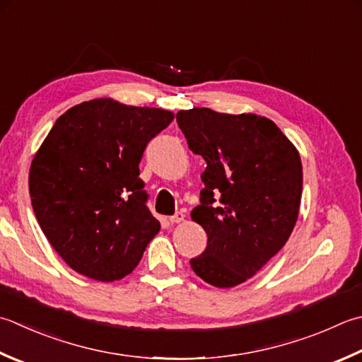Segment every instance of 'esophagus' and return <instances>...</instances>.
Wrapping results in <instances>:
<instances>
[{"label":"esophagus","mask_w":362,"mask_h":362,"mask_svg":"<svg viewBox=\"0 0 362 362\" xmlns=\"http://www.w3.org/2000/svg\"><path fill=\"white\" fill-rule=\"evenodd\" d=\"M183 219H185V214H183V211H175V215L169 216V223L177 224V223H182Z\"/></svg>","instance_id":"1"}]
</instances>
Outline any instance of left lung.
<instances>
[{
    "label": "left lung",
    "mask_w": 362,
    "mask_h": 362,
    "mask_svg": "<svg viewBox=\"0 0 362 362\" xmlns=\"http://www.w3.org/2000/svg\"><path fill=\"white\" fill-rule=\"evenodd\" d=\"M175 119L189 151L207 163L201 204L191 211L207 232V247L189 265L211 286H238L281 251L295 228L300 153L267 117L193 108Z\"/></svg>",
    "instance_id": "obj_1"
}]
</instances>
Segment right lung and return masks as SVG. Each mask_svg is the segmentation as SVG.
<instances>
[{
    "label": "right lung",
    "mask_w": 362,
    "mask_h": 362,
    "mask_svg": "<svg viewBox=\"0 0 362 362\" xmlns=\"http://www.w3.org/2000/svg\"><path fill=\"white\" fill-rule=\"evenodd\" d=\"M173 119L97 98L56 120L31 163L30 196L42 232L72 270L111 282L139 264L160 230L139 161Z\"/></svg>",
    "instance_id": "1"
}]
</instances>
